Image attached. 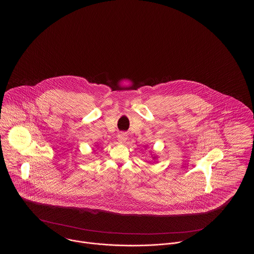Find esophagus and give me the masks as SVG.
<instances>
[{"instance_id": "esophagus-1", "label": "esophagus", "mask_w": 254, "mask_h": 254, "mask_svg": "<svg viewBox=\"0 0 254 254\" xmlns=\"http://www.w3.org/2000/svg\"><path fill=\"white\" fill-rule=\"evenodd\" d=\"M117 137H118V141L120 143H125L127 141V135L126 132L119 133Z\"/></svg>"}]
</instances>
